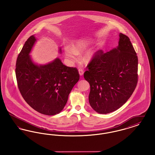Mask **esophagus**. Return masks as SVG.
<instances>
[{
	"instance_id": "34e87169",
	"label": "esophagus",
	"mask_w": 155,
	"mask_h": 155,
	"mask_svg": "<svg viewBox=\"0 0 155 155\" xmlns=\"http://www.w3.org/2000/svg\"><path fill=\"white\" fill-rule=\"evenodd\" d=\"M78 71H79V74L80 75H82L83 74H84V70L81 68H80L79 69H78Z\"/></svg>"
}]
</instances>
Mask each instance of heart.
Masks as SVG:
<instances>
[{"label":"heart","mask_w":155,"mask_h":155,"mask_svg":"<svg viewBox=\"0 0 155 155\" xmlns=\"http://www.w3.org/2000/svg\"><path fill=\"white\" fill-rule=\"evenodd\" d=\"M91 44V42L87 40H83V39L78 40L73 45V48L69 46H66L64 49L65 53L67 56L71 58H74L76 56V54H78L82 51L87 49ZM94 53H95L94 51H92L87 52L84 56V59L87 60H90L93 57Z\"/></svg>","instance_id":"heart-1"}]
</instances>
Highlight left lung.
<instances>
[{"instance_id":"1","label":"left lung","mask_w":155,"mask_h":155,"mask_svg":"<svg viewBox=\"0 0 155 155\" xmlns=\"http://www.w3.org/2000/svg\"><path fill=\"white\" fill-rule=\"evenodd\" d=\"M118 46L99 51L91 59L84 77L90 85L89 102L96 112L117 110L132 95L138 82V57L130 38L121 33Z\"/></svg>"}]
</instances>
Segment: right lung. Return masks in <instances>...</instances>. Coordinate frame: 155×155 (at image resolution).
<instances>
[{"label": "right lung", "instance_id": "obj_1", "mask_svg": "<svg viewBox=\"0 0 155 155\" xmlns=\"http://www.w3.org/2000/svg\"><path fill=\"white\" fill-rule=\"evenodd\" d=\"M35 41V37L31 36L17 57V86L32 108L41 114L52 116L63 109L80 74L77 68L64 65L59 58L46 65L34 64L29 53Z\"/></svg>", "mask_w": 155, "mask_h": 155}]
</instances>
